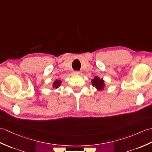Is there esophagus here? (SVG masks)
Instances as JSON below:
<instances>
[{"label":"esophagus","mask_w":152,"mask_h":152,"mask_svg":"<svg viewBox=\"0 0 152 152\" xmlns=\"http://www.w3.org/2000/svg\"><path fill=\"white\" fill-rule=\"evenodd\" d=\"M72 74L74 75H80V72L79 71H74L72 72Z\"/></svg>","instance_id":"obj_1"}]
</instances>
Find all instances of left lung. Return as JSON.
<instances>
[{
	"instance_id": "left-lung-1",
	"label": "left lung",
	"mask_w": 152,
	"mask_h": 152,
	"mask_svg": "<svg viewBox=\"0 0 152 152\" xmlns=\"http://www.w3.org/2000/svg\"><path fill=\"white\" fill-rule=\"evenodd\" d=\"M91 83L97 91H103L105 87V81L98 76H95L94 78L91 80Z\"/></svg>"
}]
</instances>
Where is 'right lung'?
<instances>
[{
  "instance_id": "1",
  "label": "right lung",
  "mask_w": 152,
  "mask_h": 152,
  "mask_svg": "<svg viewBox=\"0 0 152 152\" xmlns=\"http://www.w3.org/2000/svg\"><path fill=\"white\" fill-rule=\"evenodd\" d=\"M62 82L59 80H56L54 82L52 83V89H57L58 88L61 86Z\"/></svg>"
}]
</instances>
